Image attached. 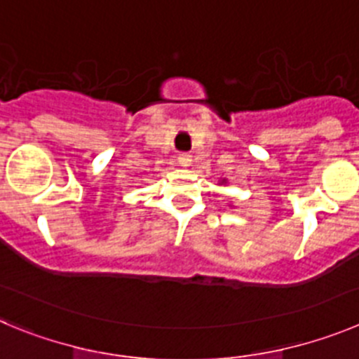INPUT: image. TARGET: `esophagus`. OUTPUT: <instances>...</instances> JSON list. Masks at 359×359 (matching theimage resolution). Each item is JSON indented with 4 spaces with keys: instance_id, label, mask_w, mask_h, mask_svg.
<instances>
[{
    "instance_id": "1",
    "label": "esophagus",
    "mask_w": 359,
    "mask_h": 359,
    "mask_svg": "<svg viewBox=\"0 0 359 359\" xmlns=\"http://www.w3.org/2000/svg\"><path fill=\"white\" fill-rule=\"evenodd\" d=\"M191 163H193L191 154H187V151H184V154H179V164H180V166H189Z\"/></svg>"
}]
</instances>
